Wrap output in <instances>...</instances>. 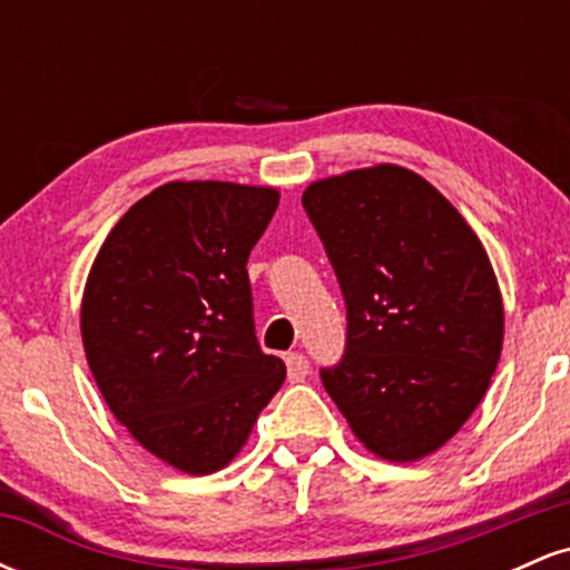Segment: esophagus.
Returning <instances> with one entry per match:
<instances>
[{
    "instance_id": "34e87169",
    "label": "esophagus",
    "mask_w": 570,
    "mask_h": 570,
    "mask_svg": "<svg viewBox=\"0 0 570 570\" xmlns=\"http://www.w3.org/2000/svg\"><path fill=\"white\" fill-rule=\"evenodd\" d=\"M286 370H289V381H305V375L311 372V364H307V358L303 353H289L286 356Z\"/></svg>"
}]
</instances>
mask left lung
Here are the masks:
<instances>
[{"label":"left lung","mask_w":570,"mask_h":570,"mask_svg":"<svg viewBox=\"0 0 570 570\" xmlns=\"http://www.w3.org/2000/svg\"><path fill=\"white\" fill-rule=\"evenodd\" d=\"M303 206L345 299V353L322 370L353 434L385 461L440 450L485 396L503 343L493 267L466 219L399 166L313 181Z\"/></svg>","instance_id":"left-lung-1"}]
</instances>
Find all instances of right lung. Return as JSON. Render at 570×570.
I'll list each match as a JSON object with an SVG mask.
<instances>
[{
  "label": "right lung",
  "instance_id": "add662e5",
  "mask_svg": "<svg viewBox=\"0 0 570 570\" xmlns=\"http://www.w3.org/2000/svg\"><path fill=\"white\" fill-rule=\"evenodd\" d=\"M276 208L273 187L168 181L122 214L90 267L80 330L98 391L187 474L227 466L286 377L257 343L246 271Z\"/></svg>",
  "mask_w": 570,
  "mask_h": 570
}]
</instances>
